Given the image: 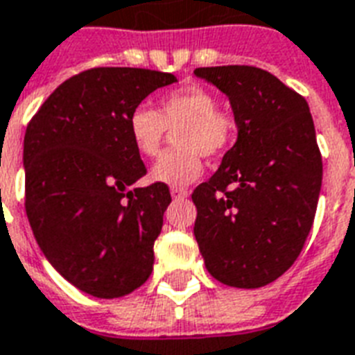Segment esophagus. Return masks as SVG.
I'll return each instance as SVG.
<instances>
[{
  "label": "esophagus",
  "mask_w": 355,
  "mask_h": 355,
  "mask_svg": "<svg viewBox=\"0 0 355 355\" xmlns=\"http://www.w3.org/2000/svg\"><path fill=\"white\" fill-rule=\"evenodd\" d=\"M171 197H173V199H184V197H188V189H186V188H177V186H173V188H171Z\"/></svg>",
  "instance_id": "34e87169"
}]
</instances>
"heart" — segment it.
Masks as SVG:
<instances>
[{
  "mask_svg": "<svg viewBox=\"0 0 355 355\" xmlns=\"http://www.w3.org/2000/svg\"><path fill=\"white\" fill-rule=\"evenodd\" d=\"M175 132V145L150 169L154 182L186 186L201 177L202 156L214 158L231 148L236 137V119L218 105L210 89L199 83L184 85L164 94L158 112L137 105L128 115V134L139 154L154 158L162 150L167 130Z\"/></svg>",
  "mask_w": 355,
  "mask_h": 355,
  "instance_id": "obj_1",
  "label": "heart"
}]
</instances>
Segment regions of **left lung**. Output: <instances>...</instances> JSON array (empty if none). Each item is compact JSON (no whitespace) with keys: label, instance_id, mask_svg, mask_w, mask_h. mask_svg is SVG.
Returning a JSON list of instances; mask_svg holds the SVG:
<instances>
[{"label":"left lung","instance_id":"left-lung-1","mask_svg":"<svg viewBox=\"0 0 355 355\" xmlns=\"http://www.w3.org/2000/svg\"><path fill=\"white\" fill-rule=\"evenodd\" d=\"M193 72L229 96L238 126L220 169L191 193L193 234L212 277L259 288L294 264L315 220L322 156L309 105L257 67Z\"/></svg>","mask_w":355,"mask_h":355}]
</instances>
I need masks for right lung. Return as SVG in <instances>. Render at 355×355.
<instances>
[{"label": "right lung", "mask_w": 355, "mask_h": 355, "mask_svg": "<svg viewBox=\"0 0 355 355\" xmlns=\"http://www.w3.org/2000/svg\"><path fill=\"white\" fill-rule=\"evenodd\" d=\"M175 81L148 69L83 70L27 124V220L51 266L91 296L130 294L153 272L171 193L162 182L130 188L147 167L130 139L128 115Z\"/></svg>", "instance_id": "obj_1"}]
</instances>
